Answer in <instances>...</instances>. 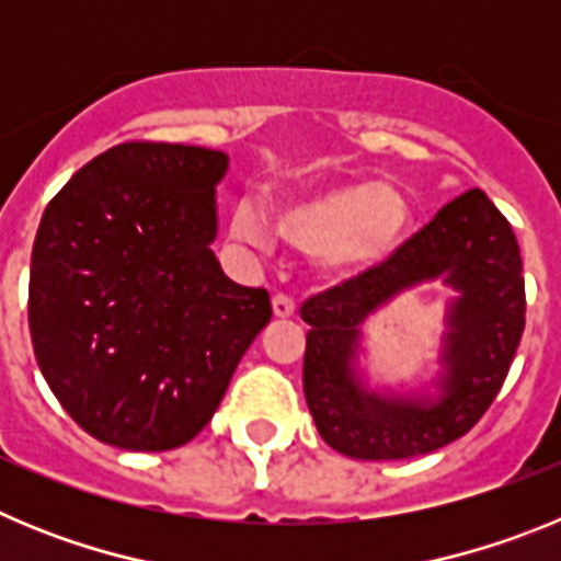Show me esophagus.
I'll list each match as a JSON object with an SVG mask.
<instances>
[{
    "mask_svg": "<svg viewBox=\"0 0 561 561\" xmlns=\"http://www.w3.org/2000/svg\"><path fill=\"white\" fill-rule=\"evenodd\" d=\"M272 314H275L277 320H289V317H295V300L286 295L272 297Z\"/></svg>",
    "mask_w": 561,
    "mask_h": 561,
    "instance_id": "obj_1",
    "label": "esophagus"
}]
</instances>
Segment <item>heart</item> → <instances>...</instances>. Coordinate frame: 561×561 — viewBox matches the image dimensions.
<instances>
[{
    "label": "heart",
    "mask_w": 561,
    "mask_h": 561,
    "mask_svg": "<svg viewBox=\"0 0 561 561\" xmlns=\"http://www.w3.org/2000/svg\"><path fill=\"white\" fill-rule=\"evenodd\" d=\"M232 236L257 252L275 250L277 236L331 280H351L379 270L396 255L410 227L413 205L390 182H340L277 205L275 225L250 202L232 210Z\"/></svg>",
    "instance_id": "obj_1"
}]
</instances>
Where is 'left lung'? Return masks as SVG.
<instances>
[{
  "instance_id": "left-lung-1",
  "label": "left lung",
  "mask_w": 561,
  "mask_h": 561,
  "mask_svg": "<svg viewBox=\"0 0 561 561\" xmlns=\"http://www.w3.org/2000/svg\"><path fill=\"white\" fill-rule=\"evenodd\" d=\"M447 285L439 368L424 382L373 385L364 325L401 294ZM304 393L317 433L356 460L447 447L478 424L517 354L525 280L517 238L483 191H466L379 270L306 300Z\"/></svg>"
}]
</instances>
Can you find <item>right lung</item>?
<instances>
[{
  "instance_id": "right-lung-1",
  "label": "right lung",
  "mask_w": 561,
  "mask_h": 561,
  "mask_svg": "<svg viewBox=\"0 0 561 561\" xmlns=\"http://www.w3.org/2000/svg\"><path fill=\"white\" fill-rule=\"evenodd\" d=\"M225 151L114 146L47 205L30 257V336L49 390L81 430L165 453L205 430L272 317L210 244Z\"/></svg>"
}]
</instances>
